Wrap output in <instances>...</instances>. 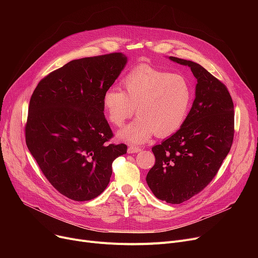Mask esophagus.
<instances>
[{"label":"esophagus","mask_w":258,"mask_h":258,"mask_svg":"<svg viewBox=\"0 0 258 258\" xmlns=\"http://www.w3.org/2000/svg\"><path fill=\"white\" fill-rule=\"evenodd\" d=\"M140 151H141V148L136 146V145H130L128 148H127L128 154H136V153H139Z\"/></svg>","instance_id":"1"}]
</instances>
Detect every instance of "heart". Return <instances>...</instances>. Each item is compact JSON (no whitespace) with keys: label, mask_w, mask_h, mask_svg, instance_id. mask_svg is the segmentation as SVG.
I'll return each instance as SVG.
<instances>
[{"label":"heart","mask_w":258,"mask_h":258,"mask_svg":"<svg viewBox=\"0 0 258 258\" xmlns=\"http://www.w3.org/2000/svg\"><path fill=\"white\" fill-rule=\"evenodd\" d=\"M123 92L108 88L102 108L108 122L121 126L135 113L138 117L119 132L128 143H143L154 134L168 137L177 133L192 104V86L184 75L141 64L122 79Z\"/></svg>","instance_id":"1"}]
</instances>
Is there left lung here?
<instances>
[{"mask_svg":"<svg viewBox=\"0 0 258 258\" xmlns=\"http://www.w3.org/2000/svg\"><path fill=\"white\" fill-rule=\"evenodd\" d=\"M198 80L196 99L182 127L152 151L155 165L146 175L161 201L181 204L201 192L218 173L234 137V105L227 87L201 64L178 57Z\"/></svg>","mask_w":258,"mask_h":258,"instance_id":"8db88e82","label":"left lung"}]
</instances>
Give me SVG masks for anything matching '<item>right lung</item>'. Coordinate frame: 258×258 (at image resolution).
Masks as SVG:
<instances>
[{
	"instance_id": "obj_1",
	"label": "right lung",
	"mask_w": 258,
	"mask_h": 258,
	"mask_svg": "<svg viewBox=\"0 0 258 258\" xmlns=\"http://www.w3.org/2000/svg\"><path fill=\"white\" fill-rule=\"evenodd\" d=\"M126 63L122 53L66 63L39 81L29 102L26 144L49 183L73 201L103 192L112 163L127 146L114 144L102 96Z\"/></svg>"
}]
</instances>
